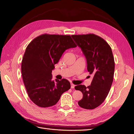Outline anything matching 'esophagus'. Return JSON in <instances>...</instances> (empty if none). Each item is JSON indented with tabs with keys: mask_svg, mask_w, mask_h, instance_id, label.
I'll return each instance as SVG.
<instances>
[{
	"mask_svg": "<svg viewBox=\"0 0 134 134\" xmlns=\"http://www.w3.org/2000/svg\"><path fill=\"white\" fill-rule=\"evenodd\" d=\"M70 84H71V88L73 89L74 88V87H75V85H74L72 83H71Z\"/></svg>",
	"mask_w": 134,
	"mask_h": 134,
	"instance_id": "34e87169",
	"label": "esophagus"
}]
</instances>
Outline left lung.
<instances>
[{
	"label": "left lung",
	"mask_w": 134,
	"mask_h": 134,
	"mask_svg": "<svg viewBox=\"0 0 134 134\" xmlns=\"http://www.w3.org/2000/svg\"><path fill=\"white\" fill-rule=\"evenodd\" d=\"M72 37L86 56L88 71L93 75L91 86L75 87L83 95L78 104L84 109H94L106 98L113 82L115 61L111 48L104 39L94 34Z\"/></svg>",
	"instance_id": "8db88e82"
}]
</instances>
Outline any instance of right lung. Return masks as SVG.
Segmentation results:
<instances>
[{
	"instance_id": "obj_1",
	"label": "right lung",
	"mask_w": 134,
	"mask_h": 134,
	"mask_svg": "<svg viewBox=\"0 0 134 134\" xmlns=\"http://www.w3.org/2000/svg\"><path fill=\"white\" fill-rule=\"evenodd\" d=\"M76 44L70 35L43 34L28 44L21 64L24 84L31 100L37 106L56 104L61 96L70 88L65 79L52 80V70L64 52Z\"/></svg>"
}]
</instances>
